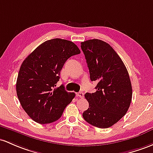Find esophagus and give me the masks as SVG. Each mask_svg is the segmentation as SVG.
Wrapping results in <instances>:
<instances>
[{
  "mask_svg": "<svg viewBox=\"0 0 153 153\" xmlns=\"http://www.w3.org/2000/svg\"><path fill=\"white\" fill-rule=\"evenodd\" d=\"M76 96L79 97V98H82L84 97V93H82V92H79V93H76Z\"/></svg>",
  "mask_w": 153,
  "mask_h": 153,
  "instance_id": "34e87169",
  "label": "esophagus"
}]
</instances>
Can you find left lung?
<instances>
[{"instance_id":"1","label":"left lung","mask_w":153,"mask_h":153,"mask_svg":"<svg viewBox=\"0 0 153 153\" xmlns=\"http://www.w3.org/2000/svg\"><path fill=\"white\" fill-rule=\"evenodd\" d=\"M89 68L90 80L97 82L96 92L86 93L89 108L85 121L100 128L117 123L128 111L132 87L126 65L114 49L103 41L90 39L81 43Z\"/></svg>"}]
</instances>
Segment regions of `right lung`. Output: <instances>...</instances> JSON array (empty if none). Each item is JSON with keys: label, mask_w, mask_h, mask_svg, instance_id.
<instances>
[{"label": "right lung", "mask_w": 153, "mask_h": 153, "mask_svg": "<svg viewBox=\"0 0 153 153\" xmlns=\"http://www.w3.org/2000/svg\"><path fill=\"white\" fill-rule=\"evenodd\" d=\"M79 53L72 42L53 39L40 44L22 62L16 84L17 95L22 107L35 122L57 121L75 97L63 85L55 87L65 61Z\"/></svg>", "instance_id": "right-lung-1"}]
</instances>
